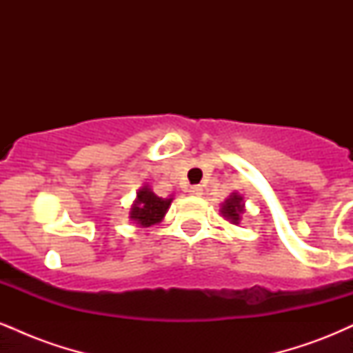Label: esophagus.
<instances>
[{
	"label": "esophagus",
	"mask_w": 353,
	"mask_h": 353,
	"mask_svg": "<svg viewBox=\"0 0 353 353\" xmlns=\"http://www.w3.org/2000/svg\"><path fill=\"white\" fill-rule=\"evenodd\" d=\"M190 196H202V185H192V188L189 189Z\"/></svg>",
	"instance_id": "obj_1"
}]
</instances>
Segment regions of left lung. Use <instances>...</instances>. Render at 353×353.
<instances>
[{
  "label": "left lung",
  "mask_w": 353,
  "mask_h": 353,
  "mask_svg": "<svg viewBox=\"0 0 353 353\" xmlns=\"http://www.w3.org/2000/svg\"><path fill=\"white\" fill-rule=\"evenodd\" d=\"M221 212L224 214V217L230 219V221H232L234 224H239V221H241V214L244 212V204H242V197L237 196V194H232V196H230L229 199L224 202V205H222Z\"/></svg>",
  "instance_id": "obj_1"
}]
</instances>
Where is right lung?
Segmentation results:
<instances>
[{
    "label": "right lung",
    "mask_w": 353,
    "mask_h": 353,
    "mask_svg": "<svg viewBox=\"0 0 353 353\" xmlns=\"http://www.w3.org/2000/svg\"><path fill=\"white\" fill-rule=\"evenodd\" d=\"M171 201L156 196L149 188H143L137 192V199L131 209V219L143 228L157 224L164 217Z\"/></svg>",
    "instance_id": "1"
}]
</instances>
